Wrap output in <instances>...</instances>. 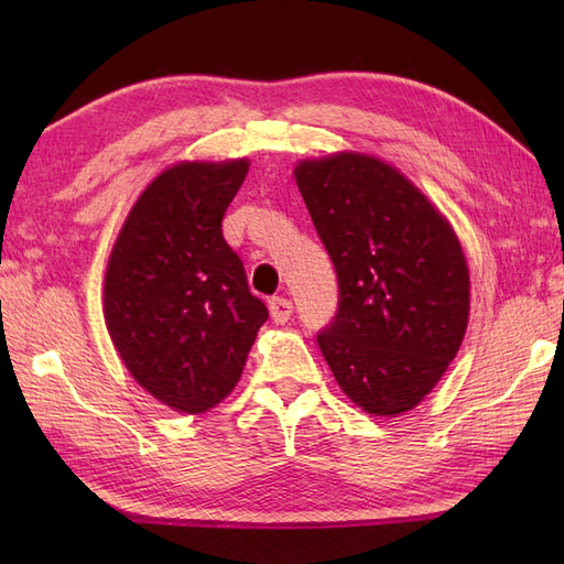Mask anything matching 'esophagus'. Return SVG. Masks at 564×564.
Segmentation results:
<instances>
[{
    "label": "esophagus",
    "mask_w": 564,
    "mask_h": 564,
    "mask_svg": "<svg viewBox=\"0 0 564 564\" xmlns=\"http://www.w3.org/2000/svg\"><path fill=\"white\" fill-rule=\"evenodd\" d=\"M292 313H294V303L289 299H284V296L270 299V315L278 324H284L289 317H292Z\"/></svg>",
    "instance_id": "obj_1"
}]
</instances>
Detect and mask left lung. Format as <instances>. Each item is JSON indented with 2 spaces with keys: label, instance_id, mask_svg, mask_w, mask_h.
<instances>
[{
  "label": "left lung",
  "instance_id": "1",
  "mask_svg": "<svg viewBox=\"0 0 564 564\" xmlns=\"http://www.w3.org/2000/svg\"><path fill=\"white\" fill-rule=\"evenodd\" d=\"M296 183L338 280L317 332L346 395L373 416L416 406L456 357L468 268L452 226L395 169L340 152L296 166Z\"/></svg>",
  "mask_w": 564,
  "mask_h": 564
}]
</instances>
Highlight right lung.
<instances>
[{
    "mask_svg": "<svg viewBox=\"0 0 564 564\" xmlns=\"http://www.w3.org/2000/svg\"><path fill=\"white\" fill-rule=\"evenodd\" d=\"M247 160L166 169L133 204L106 272V322L131 377L152 398L202 414L240 381L265 303L220 220Z\"/></svg>",
    "mask_w": 564,
    "mask_h": 564,
    "instance_id": "obj_1",
    "label": "right lung"
}]
</instances>
